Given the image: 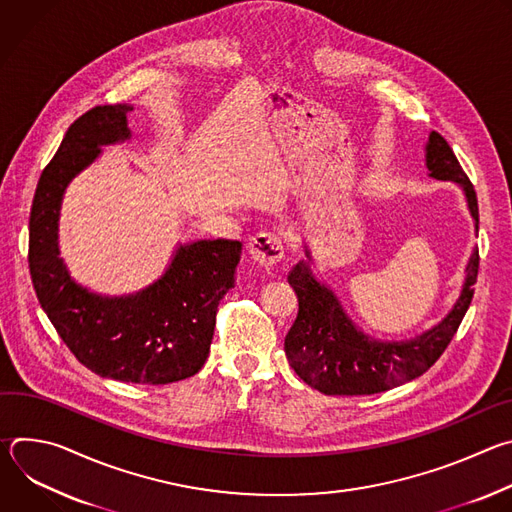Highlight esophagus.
I'll return each mask as SVG.
<instances>
[{
  "mask_svg": "<svg viewBox=\"0 0 512 512\" xmlns=\"http://www.w3.org/2000/svg\"><path fill=\"white\" fill-rule=\"evenodd\" d=\"M253 259L265 267H271L283 259V241L279 233H259L249 243Z\"/></svg>",
  "mask_w": 512,
  "mask_h": 512,
  "instance_id": "obj_1",
  "label": "esophagus"
}]
</instances>
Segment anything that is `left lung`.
<instances>
[{
    "instance_id": "1",
    "label": "left lung",
    "mask_w": 512,
    "mask_h": 512,
    "mask_svg": "<svg viewBox=\"0 0 512 512\" xmlns=\"http://www.w3.org/2000/svg\"><path fill=\"white\" fill-rule=\"evenodd\" d=\"M425 166L431 178L462 186L478 231L474 186L448 141L437 131L429 133ZM306 255L310 257L308 249ZM478 263V249H474L466 267L462 294L440 324L411 340L383 342L360 332L342 310L332 289L312 275L306 261H300L287 275L300 304L298 318L285 336V354L291 369L324 395H375L421 377L444 354L458 332L474 296Z\"/></svg>"
}]
</instances>
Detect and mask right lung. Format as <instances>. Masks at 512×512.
<instances>
[{
  "label": "right lung",
  "instance_id": "add662e5",
  "mask_svg": "<svg viewBox=\"0 0 512 512\" xmlns=\"http://www.w3.org/2000/svg\"><path fill=\"white\" fill-rule=\"evenodd\" d=\"M131 105H99L72 123L44 168L30 212L28 263L38 302L70 352L99 377L168 385L206 362L216 310L235 287L241 241L180 245L166 273L137 294L99 296L70 279L58 257V216L68 182L101 145L131 137Z\"/></svg>",
  "mask_w": 512,
  "mask_h": 512
}]
</instances>
